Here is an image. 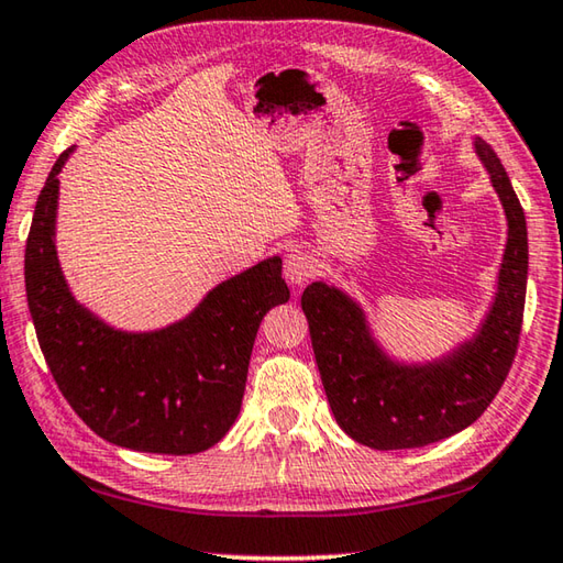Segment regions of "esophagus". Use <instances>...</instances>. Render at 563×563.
<instances>
[{
  "label": "esophagus",
  "instance_id": "1",
  "mask_svg": "<svg viewBox=\"0 0 563 563\" xmlns=\"http://www.w3.org/2000/svg\"><path fill=\"white\" fill-rule=\"evenodd\" d=\"M316 272H318V264L311 254H306V252H294L284 262V277L294 286L306 284Z\"/></svg>",
  "mask_w": 563,
  "mask_h": 563
}]
</instances>
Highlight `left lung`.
Masks as SVG:
<instances>
[{
	"instance_id": "left-lung-1",
	"label": "left lung",
	"mask_w": 563,
	"mask_h": 563,
	"mask_svg": "<svg viewBox=\"0 0 563 563\" xmlns=\"http://www.w3.org/2000/svg\"><path fill=\"white\" fill-rule=\"evenodd\" d=\"M473 146L505 208L507 245L493 306L471 341L431 363L405 365L379 347L345 291L313 282L301 296L328 405L363 446L421 449L453 437L490 407L512 367L527 294V220L493 146L481 136Z\"/></svg>"
}]
</instances>
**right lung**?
<instances>
[{"label": "right lung", "mask_w": 563, "mask_h": 563, "mask_svg": "<svg viewBox=\"0 0 563 563\" xmlns=\"http://www.w3.org/2000/svg\"><path fill=\"white\" fill-rule=\"evenodd\" d=\"M58 156L31 220L24 279L41 353L60 395L114 446L188 455L235 423L264 313L289 301L282 260L269 257L206 294L184 321L126 333L70 294L56 252Z\"/></svg>", "instance_id": "1"}]
</instances>
